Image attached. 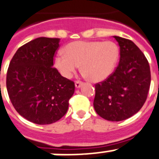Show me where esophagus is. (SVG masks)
<instances>
[{"mask_svg": "<svg viewBox=\"0 0 159 159\" xmlns=\"http://www.w3.org/2000/svg\"><path fill=\"white\" fill-rule=\"evenodd\" d=\"M82 85H83V82H82V81H75L76 88H80Z\"/></svg>", "mask_w": 159, "mask_h": 159, "instance_id": "esophagus-1", "label": "esophagus"}]
</instances>
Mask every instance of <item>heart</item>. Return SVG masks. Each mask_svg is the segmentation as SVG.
Here are the masks:
<instances>
[{
	"mask_svg": "<svg viewBox=\"0 0 159 159\" xmlns=\"http://www.w3.org/2000/svg\"><path fill=\"white\" fill-rule=\"evenodd\" d=\"M64 53L54 57L55 67L63 77L71 78L81 65V71L89 81L99 82L114 72L120 51L113 41H78L66 45Z\"/></svg>",
	"mask_w": 159,
	"mask_h": 159,
	"instance_id": "1",
	"label": "heart"
}]
</instances>
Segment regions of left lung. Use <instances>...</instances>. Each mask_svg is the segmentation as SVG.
Segmentation results:
<instances>
[{
	"instance_id": "1",
	"label": "left lung",
	"mask_w": 159,
	"mask_h": 159,
	"mask_svg": "<svg viewBox=\"0 0 159 159\" xmlns=\"http://www.w3.org/2000/svg\"><path fill=\"white\" fill-rule=\"evenodd\" d=\"M120 46V60L113 74L95 85L93 107L100 117L119 121L130 118L143 107L150 85L149 62L129 39L114 36Z\"/></svg>"
}]
</instances>
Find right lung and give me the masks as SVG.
Masks as SVG:
<instances>
[{
    "instance_id": "add662e5",
    "label": "right lung",
    "mask_w": 159,
    "mask_h": 159,
    "mask_svg": "<svg viewBox=\"0 0 159 159\" xmlns=\"http://www.w3.org/2000/svg\"><path fill=\"white\" fill-rule=\"evenodd\" d=\"M60 38H38L17 49L7 71L6 87L13 107L39 125L56 122L66 114L74 81L53 67Z\"/></svg>"
}]
</instances>
